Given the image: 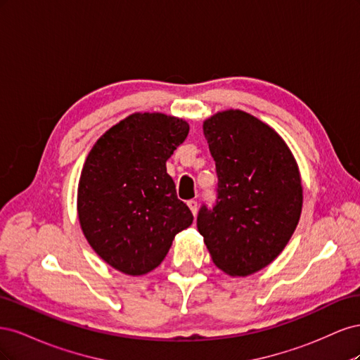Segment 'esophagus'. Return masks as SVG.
I'll list each match as a JSON object with an SVG mask.
<instances>
[{"instance_id": "34e87169", "label": "esophagus", "mask_w": 360, "mask_h": 360, "mask_svg": "<svg viewBox=\"0 0 360 360\" xmlns=\"http://www.w3.org/2000/svg\"><path fill=\"white\" fill-rule=\"evenodd\" d=\"M188 205H189L191 212L193 213V216H197V210H198V202L195 201V200H191V201H188Z\"/></svg>"}]
</instances>
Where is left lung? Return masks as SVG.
<instances>
[{
  "instance_id": "obj_1",
  "label": "left lung",
  "mask_w": 360,
  "mask_h": 360,
  "mask_svg": "<svg viewBox=\"0 0 360 360\" xmlns=\"http://www.w3.org/2000/svg\"><path fill=\"white\" fill-rule=\"evenodd\" d=\"M204 136L216 162L217 200L197 217L213 263L249 276L274 261L296 230L303 189L297 162L275 129L240 110L209 117Z\"/></svg>"
}]
</instances>
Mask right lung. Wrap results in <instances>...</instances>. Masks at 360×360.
Instances as JSON below:
<instances>
[{"mask_svg": "<svg viewBox=\"0 0 360 360\" xmlns=\"http://www.w3.org/2000/svg\"><path fill=\"white\" fill-rule=\"evenodd\" d=\"M188 134L183 118L135 112L108 129L85 159L76 205L81 230L94 252L124 275L156 269L193 221L167 172Z\"/></svg>", "mask_w": 360, "mask_h": 360, "instance_id": "1", "label": "right lung"}]
</instances>
